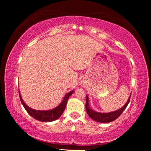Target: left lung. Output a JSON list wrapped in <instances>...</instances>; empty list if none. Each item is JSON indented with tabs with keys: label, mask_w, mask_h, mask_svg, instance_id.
<instances>
[{
	"label": "left lung",
	"mask_w": 151,
	"mask_h": 151,
	"mask_svg": "<svg viewBox=\"0 0 151 151\" xmlns=\"http://www.w3.org/2000/svg\"><path fill=\"white\" fill-rule=\"evenodd\" d=\"M131 95H130L129 99L127 101V103H125L124 105L122 107V108L119 109L115 111H112L110 112H99L96 111H93V109L90 108L89 106V103H88V96L86 95V111L88 116L94 120V121L99 122H110L116 120L117 118L121 116L122 112L124 111V109L127 108V106L129 104L130 101V99H131Z\"/></svg>",
	"instance_id": "8db88e82"
}]
</instances>
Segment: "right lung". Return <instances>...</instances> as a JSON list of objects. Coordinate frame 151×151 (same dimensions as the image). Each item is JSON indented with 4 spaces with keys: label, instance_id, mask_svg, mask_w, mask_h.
Masks as SVG:
<instances>
[{
    "label": "right lung",
    "instance_id": "add662e5",
    "mask_svg": "<svg viewBox=\"0 0 151 151\" xmlns=\"http://www.w3.org/2000/svg\"><path fill=\"white\" fill-rule=\"evenodd\" d=\"M74 93V91H72L68 93L64 97L63 101L61 102L59 105L55 107V109H52L51 110H47V111H39V110H35L31 109L29 106H27L24 101L22 100V96L20 95V91H19V96L20 101L22 105H23L24 108L27 111L30 116L33 117L35 119L38 120L39 121L42 122H52L54 121L55 120L58 119L63 114V111H65L66 108V103H67V101L69 96Z\"/></svg>",
    "mask_w": 151,
    "mask_h": 151
}]
</instances>
